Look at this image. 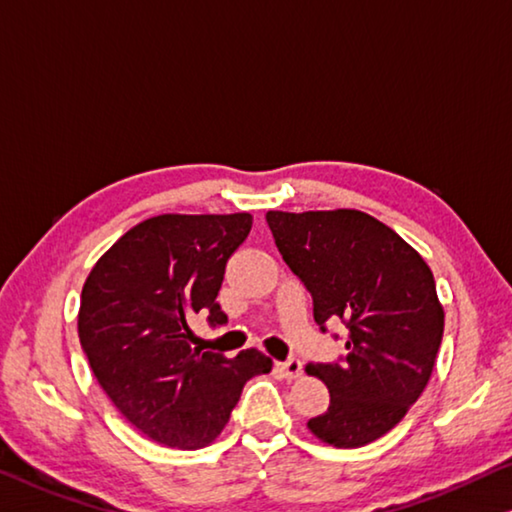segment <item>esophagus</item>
<instances>
[{"label":"esophagus","mask_w":512,"mask_h":512,"mask_svg":"<svg viewBox=\"0 0 512 512\" xmlns=\"http://www.w3.org/2000/svg\"><path fill=\"white\" fill-rule=\"evenodd\" d=\"M277 368L283 373V377H288V380H295V377L302 375V361L295 357L281 361V364H277Z\"/></svg>","instance_id":"obj_1"}]
</instances>
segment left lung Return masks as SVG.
<instances>
[{
	"instance_id": "1",
	"label": "left lung",
	"mask_w": 512,
	"mask_h": 512,
	"mask_svg": "<svg viewBox=\"0 0 512 512\" xmlns=\"http://www.w3.org/2000/svg\"><path fill=\"white\" fill-rule=\"evenodd\" d=\"M283 261L313 297V318L348 327L341 364H309L329 389L309 419L320 442L359 448L398 426L419 400L444 334L435 279L419 251L361 210L265 215Z\"/></svg>"
}]
</instances>
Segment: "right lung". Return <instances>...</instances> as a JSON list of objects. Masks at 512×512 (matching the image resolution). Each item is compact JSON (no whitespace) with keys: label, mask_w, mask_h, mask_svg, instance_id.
Listing matches in <instances>:
<instances>
[{"label":"right lung","mask_w":512,"mask_h":512,"mask_svg":"<svg viewBox=\"0 0 512 512\" xmlns=\"http://www.w3.org/2000/svg\"><path fill=\"white\" fill-rule=\"evenodd\" d=\"M251 231L249 212L157 215L132 226L93 265L77 334L102 391L153 442L194 451L215 442L254 375L272 359L203 350L187 322L219 309L226 261Z\"/></svg>","instance_id":"1"}]
</instances>
